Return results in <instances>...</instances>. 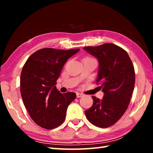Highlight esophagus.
Segmentation results:
<instances>
[{
    "mask_svg": "<svg viewBox=\"0 0 153 153\" xmlns=\"http://www.w3.org/2000/svg\"><path fill=\"white\" fill-rule=\"evenodd\" d=\"M76 96H77V98H80V97H82L84 94H82V93H79V92H77L76 93Z\"/></svg>",
    "mask_w": 153,
    "mask_h": 153,
    "instance_id": "1",
    "label": "esophagus"
}]
</instances>
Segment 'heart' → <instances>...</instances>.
<instances>
[{
	"label": "heart",
	"mask_w": 153,
	"mask_h": 153,
	"mask_svg": "<svg viewBox=\"0 0 153 153\" xmlns=\"http://www.w3.org/2000/svg\"><path fill=\"white\" fill-rule=\"evenodd\" d=\"M86 58H89V57H86Z\"/></svg>",
	"instance_id": "b5f03b06"
}]
</instances>
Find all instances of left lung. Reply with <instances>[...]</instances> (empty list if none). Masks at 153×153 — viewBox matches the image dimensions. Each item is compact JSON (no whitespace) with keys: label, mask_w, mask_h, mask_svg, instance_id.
<instances>
[{"label":"left lung","mask_w":153,"mask_h":153,"mask_svg":"<svg viewBox=\"0 0 153 153\" xmlns=\"http://www.w3.org/2000/svg\"><path fill=\"white\" fill-rule=\"evenodd\" d=\"M84 49L98 59L97 83L104 92L102 100L92 96L93 105L85 114L93 125L108 128L117 122L128 107L135 84L134 65L127 52L112 43Z\"/></svg>","instance_id":"left-lung-1"}]
</instances>
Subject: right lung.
I'll return each mask as SVG.
<instances>
[{"instance_id": "obj_1", "label": "right lung", "mask_w": 153, "mask_h": 153, "mask_svg": "<svg viewBox=\"0 0 153 153\" xmlns=\"http://www.w3.org/2000/svg\"><path fill=\"white\" fill-rule=\"evenodd\" d=\"M79 51L42 48L25 63L20 77L21 95L30 117L38 126L54 129L65 120L67 107L76 94H61L55 85L67 59Z\"/></svg>"}]
</instances>
